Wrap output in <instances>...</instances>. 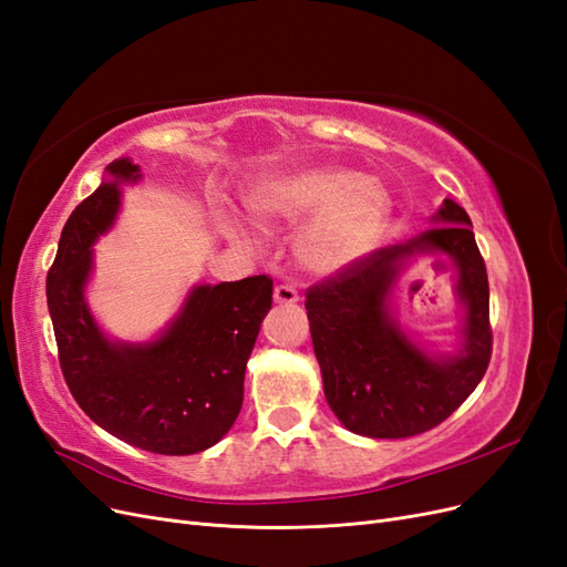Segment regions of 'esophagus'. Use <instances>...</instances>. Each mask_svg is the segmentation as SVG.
<instances>
[{"mask_svg": "<svg viewBox=\"0 0 567 567\" xmlns=\"http://www.w3.org/2000/svg\"><path fill=\"white\" fill-rule=\"evenodd\" d=\"M298 300H300V296H298L296 286L279 284L277 288H274V302H279V305H293V302H298Z\"/></svg>", "mask_w": 567, "mask_h": 567, "instance_id": "1", "label": "esophagus"}]
</instances>
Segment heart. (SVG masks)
<instances>
[{"label": "heart", "mask_w": 567, "mask_h": 567, "mask_svg": "<svg viewBox=\"0 0 567 567\" xmlns=\"http://www.w3.org/2000/svg\"><path fill=\"white\" fill-rule=\"evenodd\" d=\"M250 208L267 227L315 215L300 236V257L312 269L333 274L362 260L381 241L390 198L379 182L352 169L317 165L265 179Z\"/></svg>", "instance_id": "heart-1"}]
</instances>
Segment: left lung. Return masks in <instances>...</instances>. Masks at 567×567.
Returning <instances> with one entry per match:
<instances>
[{
  "instance_id": "left-lung-1",
  "label": "left lung",
  "mask_w": 567,
  "mask_h": 567,
  "mask_svg": "<svg viewBox=\"0 0 567 567\" xmlns=\"http://www.w3.org/2000/svg\"><path fill=\"white\" fill-rule=\"evenodd\" d=\"M427 249L455 255L467 305V346L442 360L411 347L384 307L403 257ZM305 310L326 402L357 435L398 440L431 431L466 402L489 367L487 269L468 213L450 198L435 215V227L406 244L375 248L307 288Z\"/></svg>"
}]
</instances>
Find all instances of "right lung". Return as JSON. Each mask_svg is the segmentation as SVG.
Masks as SVG:
<instances>
[{
	"label": "right lung",
	"mask_w": 567,
	"mask_h": 567,
	"mask_svg": "<svg viewBox=\"0 0 567 567\" xmlns=\"http://www.w3.org/2000/svg\"><path fill=\"white\" fill-rule=\"evenodd\" d=\"M101 184L68 217L47 274V305L68 390L96 425L134 447L184 456L213 447L244 404V375L260 323L271 310L274 281L198 286L182 315L151 346H113L82 300L90 246L115 217L117 182H134L130 161L109 165Z\"/></svg>",
	"instance_id": "1"
}]
</instances>
